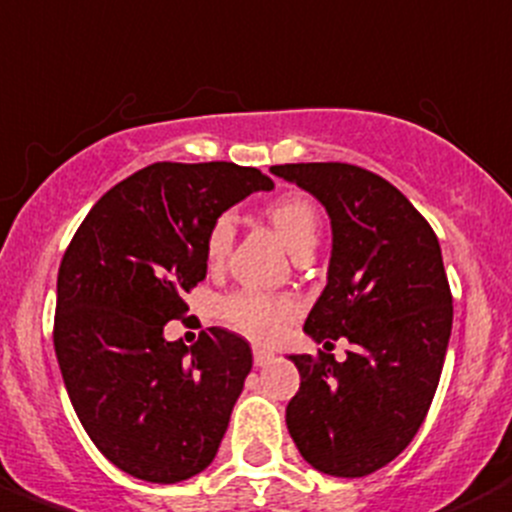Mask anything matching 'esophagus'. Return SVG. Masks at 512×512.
<instances>
[{"label": "esophagus", "mask_w": 512, "mask_h": 512, "mask_svg": "<svg viewBox=\"0 0 512 512\" xmlns=\"http://www.w3.org/2000/svg\"><path fill=\"white\" fill-rule=\"evenodd\" d=\"M253 362H256V368H266L274 362V352L266 347H253Z\"/></svg>", "instance_id": "obj_1"}]
</instances>
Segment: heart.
I'll return each mask as SVG.
<instances>
[{"instance_id": "1", "label": "heart", "mask_w": 512, "mask_h": 512, "mask_svg": "<svg viewBox=\"0 0 512 512\" xmlns=\"http://www.w3.org/2000/svg\"><path fill=\"white\" fill-rule=\"evenodd\" d=\"M269 220L282 238L290 253L305 243L316 240L318 233V212L310 199L300 194L282 196L269 207ZM235 238V214L225 212L212 222L207 235V259L209 264H222L230 253ZM295 313V303L287 298H269L261 292H238L233 298L222 303V316L233 323L235 329L253 339H274L282 334L287 321Z\"/></svg>"}]
</instances>
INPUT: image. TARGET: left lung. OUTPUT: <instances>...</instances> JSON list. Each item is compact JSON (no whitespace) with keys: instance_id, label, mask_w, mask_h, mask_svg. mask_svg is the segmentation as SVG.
<instances>
[{"instance_id":"8db88e82","label":"left lung","mask_w":512,"mask_h":512,"mask_svg":"<svg viewBox=\"0 0 512 512\" xmlns=\"http://www.w3.org/2000/svg\"><path fill=\"white\" fill-rule=\"evenodd\" d=\"M323 204L331 220L326 287L305 334L329 347L290 355L300 391L287 430L300 456L329 476L355 479L391 464L427 417L451 339L453 298L440 243L412 202L386 178L347 163L274 165Z\"/></svg>"}]
</instances>
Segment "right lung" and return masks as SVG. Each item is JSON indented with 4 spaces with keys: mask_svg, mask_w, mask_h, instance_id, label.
I'll list each match as a JSON object with an SVG mask.
<instances>
[{
    "mask_svg": "<svg viewBox=\"0 0 512 512\" xmlns=\"http://www.w3.org/2000/svg\"><path fill=\"white\" fill-rule=\"evenodd\" d=\"M274 181L235 163H155L100 196L56 279L54 349L69 401L103 456L142 482L176 484L217 456L253 355L212 326L165 339L207 277L222 212Z\"/></svg>",
    "mask_w": 512,
    "mask_h": 512,
    "instance_id": "add662e5",
    "label": "right lung"
}]
</instances>
